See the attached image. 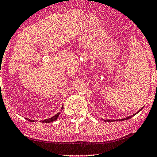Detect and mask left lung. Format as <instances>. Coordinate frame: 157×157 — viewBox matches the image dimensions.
<instances>
[{"label":"left lung","mask_w":157,"mask_h":157,"mask_svg":"<svg viewBox=\"0 0 157 157\" xmlns=\"http://www.w3.org/2000/svg\"><path fill=\"white\" fill-rule=\"evenodd\" d=\"M142 110V109L140 110V111H138V112H137V113H135V114H133V115H132V116H128V117H127V118H123V119H119V121H125V120H128V119H130V118H132V116H134L135 115H136V114L137 113H139V112L141 111ZM117 121V120H116ZM111 122V121H115V120H105V122Z\"/></svg>","instance_id":"1"}]
</instances>
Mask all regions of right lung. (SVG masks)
Masks as SVG:
<instances>
[{
	"instance_id": "add662e5",
	"label": "right lung",
	"mask_w": 157,
	"mask_h": 157,
	"mask_svg": "<svg viewBox=\"0 0 157 157\" xmlns=\"http://www.w3.org/2000/svg\"><path fill=\"white\" fill-rule=\"evenodd\" d=\"M62 109H63V106H62V108H61V110ZM60 113V112H59V113H58L57 114H56V115H55L54 116H53V117H51V118H50L45 119V120H44V121H42L41 123H49L53 122V121H54L57 120L58 117L59 116V114ZM27 120L29 121H31V122H34V121H33V120H30V119H27Z\"/></svg>"
}]
</instances>
